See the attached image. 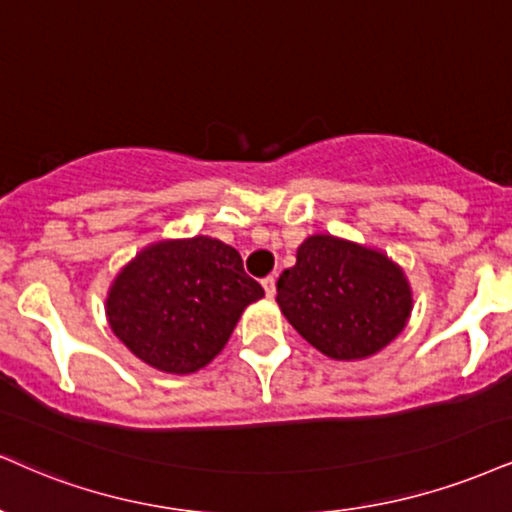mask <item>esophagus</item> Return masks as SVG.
<instances>
[{"label":"esophagus","mask_w":512,"mask_h":512,"mask_svg":"<svg viewBox=\"0 0 512 512\" xmlns=\"http://www.w3.org/2000/svg\"><path fill=\"white\" fill-rule=\"evenodd\" d=\"M262 286H264V293H267L269 298H272V295L276 293V279H274V276H264Z\"/></svg>","instance_id":"34e87169"}]
</instances>
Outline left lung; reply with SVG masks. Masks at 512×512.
Returning a JSON list of instances; mask_svg holds the SVG:
<instances>
[{
	"instance_id": "8db88e82",
	"label": "left lung",
	"mask_w": 512,
	"mask_h": 512,
	"mask_svg": "<svg viewBox=\"0 0 512 512\" xmlns=\"http://www.w3.org/2000/svg\"><path fill=\"white\" fill-rule=\"evenodd\" d=\"M276 293L293 329L334 360H362L389 346L412 307L408 281L389 257L334 236L307 238Z\"/></svg>"
}]
</instances>
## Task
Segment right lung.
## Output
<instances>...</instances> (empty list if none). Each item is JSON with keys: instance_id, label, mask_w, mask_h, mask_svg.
Instances as JSON below:
<instances>
[{"instance_id": "right-lung-1", "label": "right lung", "mask_w": 512, "mask_h": 512, "mask_svg": "<svg viewBox=\"0 0 512 512\" xmlns=\"http://www.w3.org/2000/svg\"><path fill=\"white\" fill-rule=\"evenodd\" d=\"M262 295L238 250L195 236L140 252L116 276L107 317L135 357L162 372L190 374L221 353L240 312Z\"/></svg>"}]
</instances>
